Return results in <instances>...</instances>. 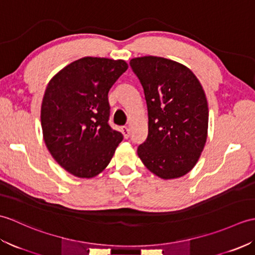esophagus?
<instances>
[{
    "label": "esophagus",
    "mask_w": 255,
    "mask_h": 255,
    "mask_svg": "<svg viewBox=\"0 0 255 255\" xmlns=\"http://www.w3.org/2000/svg\"><path fill=\"white\" fill-rule=\"evenodd\" d=\"M122 132H123L125 138H126V139L129 138V134H130V131H129V128L128 127H126V126L122 127Z\"/></svg>",
    "instance_id": "obj_1"
}]
</instances>
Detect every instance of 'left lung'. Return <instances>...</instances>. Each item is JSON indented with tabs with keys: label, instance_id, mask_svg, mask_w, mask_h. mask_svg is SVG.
<instances>
[{
	"label": "left lung",
	"instance_id": "left-lung-1",
	"mask_svg": "<svg viewBox=\"0 0 255 255\" xmlns=\"http://www.w3.org/2000/svg\"><path fill=\"white\" fill-rule=\"evenodd\" d=\"M148 107V137L137 150L147 169L163 180L184 176L196 165L208 132V104L191 70L170 59L133 58Z\"/></svg>",
	"mask_w": 255,
	"mask_h": 255
}]
</instances>
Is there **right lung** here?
<instances>
[{"mask_svg":"<svg viewBox=\"0 0 255 255\" xmlns=\"http://www.w3.org/2000/svg\"><path fill=\"white\" fill-rule=\"evenodd\" d=\"M128 69L124 60L84 57L53 75L41 103L47 149L57 163L81 178L99 175L123 134L108 125V92Z\"/></svg>","mask_w":255,"mask_h":255,"instance_id":"add662e5","label":"right lung"}]
</instances>
